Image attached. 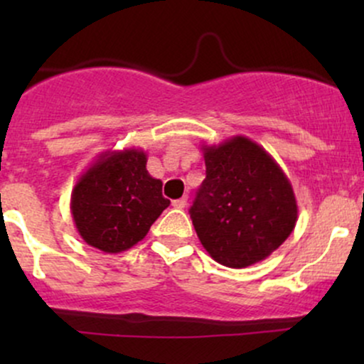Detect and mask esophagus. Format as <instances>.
Segmentation results:
<instances>
[{"label": "esophagus", "mask_w": 364, "mask_h": 364, "mask_svg": "<svg viewBox=\"0 0 364 364\" xmlns=\"http://www.w3.org/2000/svg\"><path fill=\"white\" fill-rule=\"evenodd\" d=\"M186 202H188L186 196H181V198L174 200V202H173V207H174V208H185V207H186Z\"/></svg>", "instance_id": "esophagus-1"}]
</instances>
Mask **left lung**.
I'll list each match as a JSON object with an SVG mask.
<instances>
[{
	"label": "left lung",
	"mask_w": 364,
	"mask_h": 364,
	"mask_svg": "<svg viewBox=\"0 0 364 364\" xmlns=\"http://www.w3.org/2000/svg\"><path fill=\"white\" fill-rule=\"evenodd\" d=\"M207 178L190 208L196 236L220 265L245 269L289 237L298 203L289 178L257 141L202 145Z\"/></svg>",
	"instance_id": "left-lung-1"
}]
</instances>
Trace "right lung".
Here are the masks:
<instances>
[{
    "label": "right lung",
    "instance_id": "obj_1",
    "mask_svg": "<svg viewBox=\"0 0 364 364\" xmlns=\"http://www.w3.org/2000/svg\"><path fill=\"white\" fill-rule=\"evenodd\" d=\"M169 200L147 171L141 149L106 150L83 171L72 191L73 223L87 245L121 253L147 236Z\"/></svg>",
    "mask_w": 364,
    "mask_h": 364
}]
</instances>
